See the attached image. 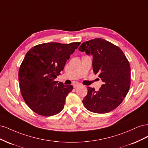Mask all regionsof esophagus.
Instances as JSON below:
<instances>
[{"label": "esophagus", "instance_id": "1", "mask_svg": "<svg viewBox=\"0 0 148 148\" xmlns=\"http://www.w3.org/2000/svg\"><path fill=\"white\" fill-rule=\"evenodd\" d=\"M79 85H80V84L78 83H74L73 84V87H74L75 88L79 86Z\"/></svg>", "mask_w": 148, "mask_h": 148}]
</instances>
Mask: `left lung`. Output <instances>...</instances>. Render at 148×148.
Instances as JSON below:
<instances>
[{
	"instance_id": "left-lung-1",
	"label": "left lung",
	"mask_w": 148,
	"mask_h": 148,
	"mask_svg": "<svg viewBox=\"0 0 148 148\" xmlns=\"http://www.w3.org/2000/svg\"><path fill=\"white\" fill-rule=\"evenodd\" d=\"M78 50L92 56V69L104 84L97 91L88 87L83 100L86 108L97 114H106L122 103L130 86V66L123 51L101 38L84 42Z\"/></svg>"
}]
</instances>
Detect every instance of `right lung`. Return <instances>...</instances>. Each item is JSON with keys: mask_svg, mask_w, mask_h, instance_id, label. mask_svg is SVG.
<instances>
[{"mask_svg": "<svg viewBox=\"0 0 148 148\" xmlns=\"http://www.w3.org/2000/svg\"><path fill=\"white\" fill-rule=\"evenodd\" d=\"M80 44L44 43L26 53L20 67L18 80L23 99L34 112L49 117L64 109L66 97L73 86H65L55 79Z\"/></svg>", "mask_w": 148, "mask_h": 148, "instance_id": "right-lung-1", "label": "right lung"}]
</instances>
